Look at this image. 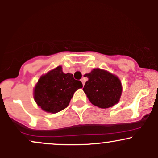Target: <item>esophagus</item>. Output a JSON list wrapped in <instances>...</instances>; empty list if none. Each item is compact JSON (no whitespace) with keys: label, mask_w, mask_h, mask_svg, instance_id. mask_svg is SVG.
Returning <instances> with one entry per match:
<instances>
[{"label":"esophagus","mask_w":158,"mask_h":158,"mask_svg":"<svg viewBox=\"0 0 158 158\" xmlns=\"http://www.w3.org/2000/svg\"><path fill=\"white\" fill-rule=\"evenodd\" d=\"M81 82H82V85H83V86H84V85H85V81H84V79H81Z\"/></svg>","instance_id":"34e87169"}]
</instances>
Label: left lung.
<instances>
[{
	"label": "left lung",
	"instance_id": "left-lung-1",
	"mask_svg": "<svg viewBox=\"0 0 158 158\" xmlns=\"http://www.w3.org/2000/svg\"><path fill=\"white\" fill-rule=\"evenodd\" d=\"M85 77L88 78L83 90L90 102L100 108L117 104L122 95L120 79L114 74L100 68H94Z\"/></svg>",
	"mask_w": 158,
	"mask_h": 158
}]
</instances>
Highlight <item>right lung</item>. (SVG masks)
<instances>
[{
  "label": "right lung",
  "instance_id": "right-lung-1",
  "mask_svg": "<svg viewBox=\"0 0 158 158\" xmlns=\"http://www.w3.org/2000/svg\"><path fill=\"white\" fill-rule=\"evenodd\" d=\"M82 88L73 74L64 73L58 66L43 74L33 90V97L39 108L48 113L56 114L68 106L73 94Z\"/></svg>",
  "mask_w": 158,
  "mask_h": 158
}]
</instances>
